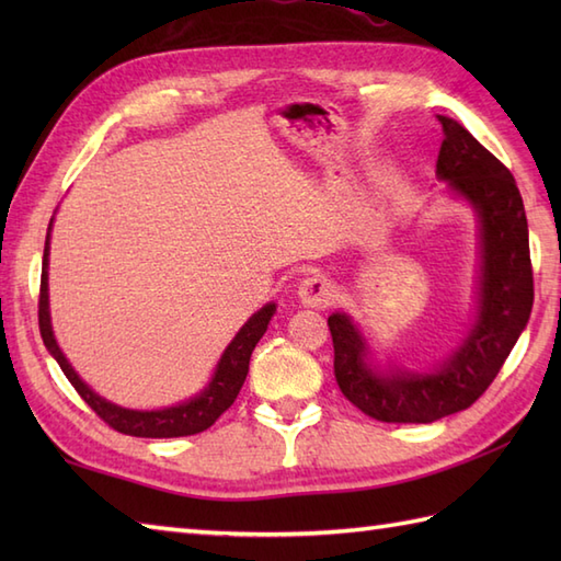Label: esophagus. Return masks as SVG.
Listing matches in <instances>:
<instances>
[{
	"mask_svg": "<svg viewBox=\"0 0 561 561\" xmlns=\"http://www.w3.org/2000/svg\"><path fill=\"white\" fill-rule=\"evenodd\" d=\"M337 289L335 284L325 279L323 274H311L299 284V301L308 308H328L335 301Z\"/></svg>",
	"mask_w": 561,
	"mask_h": 561,
	"instance_id": "esophagus-1",
	"label": "esophagus"
}]
</instances>
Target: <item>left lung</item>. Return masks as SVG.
Segmentation results:
<instances>
[{"mask_svg": "<svg viewBox=\"0 0 561 561\" xmlns=\"http://www.w3.org/2000/svg\"><path fill=\"white\" fill-rule=\"evenodd\" d=\"M438 123L444 141L436 178L478 217V308L468 335L426 371L378 366L347 313L328 318L337 386L344 398L378 422L428 424L468 410L496 378L533 311L528 219L514 175L462 125L444 115Z\"/></svg>", "mask_w": 561, "mask_h": 561, "instance_id": "1", "label": "left lung"}]
</instances>
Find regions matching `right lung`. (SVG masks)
<instances>
[{
    "label": "right lung",
    "mask_w": 561,
    "mask_h": 561,
    "mask_svg": "<svg viewBox=\"0 0 561 561\" xmlns=\"http://www.w3.org/2000/svg\"><path fill=\"white\" fill-rule=\"evenodd\" d=\"M50 231H53V219L47 226V238H45V253H43V274H41V301H38V325H41V337L45 342L47 352L53 354V359L62 368L67 380L83 402L96 412L101 420L113 426L115 432L129 434V436H141V438H175V436H190L199 434L209 428L219 416L231 408L238 392L243 388V380L248 376V364L250 354H253L255 344L260 337L267 332L270 320L277 311L274 304H265L257 313L245 320V325L236 332V337L229 342V347L224 350L221 359L214 368L209 383L202 388L195 398L185 402H178L173 408L163 410H129L121 408L111 400L101 398L96 390H91L79 374L71 368L67 356L59 350L53 332V320H50V296H47V265H50Z\"/></svg>",
    "instance_id": "add662e5"
}]
</instances>
